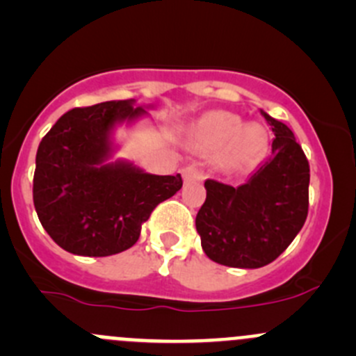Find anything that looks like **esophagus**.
<instances>
[{"instance_id": "1", "label": "esophagus", "mask_w": 356, "mask_h": 356, "mask_svg": "<svg viewBox=\"0 0 356 356\" xmlns=\"http://www.w3.org/2000/svg\"><path fill=\"white\" fill-rule=\"evenodd\" d=\"M182 179H184V182L201 181V179H203V175H201V172L198 170V168L186 167V168H182Z\"/></svg>"}]
</instances>
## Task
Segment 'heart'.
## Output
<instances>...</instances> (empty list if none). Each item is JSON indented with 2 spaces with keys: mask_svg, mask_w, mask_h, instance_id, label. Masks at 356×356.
I'll use <instances>...</instances> for the list:
<instances>
[{
  "mask_svg": "<svg viewBox=\"0 0 356 356\" xmlns=\"http://www.w3.org/2000/svg\"><path fill=\"white\" fill-rule=\"evenodd\" d=\"M189 141L204 155H215L224 172H238L257 163L267 148V132L260 124H245L231 111L213 110L189 125Z\"/></svg>",
  "mask_w": 356,
  "mask_h": 356,
  "instance_id": "1",
  "label": "heart"
}]
</instances>
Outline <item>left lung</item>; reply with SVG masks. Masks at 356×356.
Wrapping results in <instances>:
<instances>
[{
    "mask_svg": "<svg viewBox=\"0 0 356 356\" xmlns=\"http://www.w3.org/2000/svg\"><path fill=\"white\" fill-rule=\"evenodd\" d=\"M260 113L275 136L272 158L236 188L204 181L207 200L196 215L204 254L225 267L260 268L274 261L308 215L307 156L288 125Z\"/></svg>",
    "mask_w": 356,
    "mask_h": 356,
    "instance_id": "obj_1",
    "label": "left lung"
}]
</instances>
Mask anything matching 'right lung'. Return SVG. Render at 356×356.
Here are the masks:
<instances>
[{
    "mask_svg": "<svg viewBox=\"0 0 356 356\" xmlns=\"http://www.w3.org/2000/svg\"><path fill=\"white\" fill-rule=\"evenodd\" d=\"M153 105L136 99L74 108L42 138L35 155L34 207L44 231L68 253L110 257L136 245L161 201L182 188L177 175L148 174L125 158L118 127H132Z\"/></svg>",
    "mask_w": 356,
    "mask_h": 356,
    "instance_id": "obj_1",
    "label": "right lung"
}]
</instances>
